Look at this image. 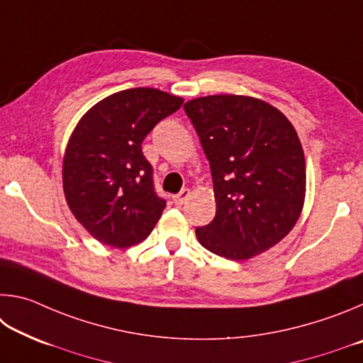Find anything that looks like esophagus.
Returning <instances> with one entry per match:
<instances>
[{"label": "esophagus", "mask_w": 363, "mask_h": 363, "mask_svg": "<svg viewBox=\"0 0 363 363\" xmlns=\"http://www.w3.org/2000/svg\"><path fill=\"white\" fill-rule=\"evenodd\" d=\"M189 195H190V190H189V189H182L179 194L173 195V201H174L176 205H182V203H186V200L189 199Z\"/></svg>", "instance_id": "34e87169"}]
</instances>
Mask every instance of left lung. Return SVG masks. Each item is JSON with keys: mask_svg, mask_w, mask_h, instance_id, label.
<instances>
[{"mask_svg": "<svg viewBox=\"0 0 363 363\" xmlns=\"http://www.w3.org/2000/svg\"><path fill=\"white\" fill-rule=\"evenodd\" d=\"M210 162L216 216L196 227L201 247L250 259L293 229L304 203L306 162L286 116L247 96H206L184 104Z\"/></svg>", "mask_w": 363, "mask_h": 363, "instance_id": "8db88e82", "label": "left lung"}]
</instances>
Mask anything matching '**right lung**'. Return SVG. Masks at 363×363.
Listing matches in <instances>:
<instances>
[{
	"mask_svg": "<svg viewBox=\"0 0 363 363\" xmlns=\"http://www.w3.org/2000/svg\"><path fill=\"white\" fill-rule=\"evenodd\" d=\"M153 88L112 94L86 113L64 157L67 203L96 240L115 248L149 237L167 206L155 192L143 143L157 123L182 106Z\"/></svg>",
	"mask_w": 363,
	"mask_h": 363,
	"instance_id": "obj_1",
	"label": "right lung"
}]
</instances>
